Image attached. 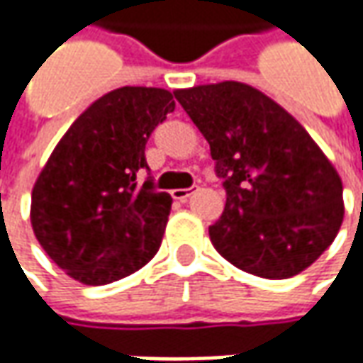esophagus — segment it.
<instances>
[{
	"label": "esophagus",
	"mask_w": 363,
	"mask_h": 363,
	"mask_svg": "<svg viewBox=\"0 0 363 363\" xmlns=\"http://www.w3.org/2000/svg\"><path fill=\"white\" fill-rule=\"evenodd\" d=\"M194 191H198V186H194V188H184V189H174L172 191V196H174L175 200H179V202H186L189 196L194 194Z\"/></svg>",
	"instance_id": "esophagus-1"
}]
</instances>
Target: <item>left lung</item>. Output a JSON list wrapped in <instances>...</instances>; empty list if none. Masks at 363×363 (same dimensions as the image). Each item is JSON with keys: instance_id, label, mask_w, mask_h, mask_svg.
<instances>
[{"instance_id": "obj_1", "label": "left lung", "mask_w": 363, "mask_h": 363, "mask_svg": "<svg viewBox=\"0 0 363 363\" xmlns=\"http://www.w3.org/2000/svg\"><path fill=\"white\" fill-rule=\"evenodd\" d=\"M210 143L226 206L210 240L240 271L295 277L335 240L343 222L342 177L325 153L264 92L224 80L174 91Z\"/></svg>"}]
</instances>
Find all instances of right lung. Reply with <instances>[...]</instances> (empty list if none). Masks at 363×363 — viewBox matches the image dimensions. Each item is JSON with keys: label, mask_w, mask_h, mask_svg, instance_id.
Returning <instances> with one entry per match:
<instances>
[{"label": "right lung", "mask_w": 363, "mask_h": 363, "mask_svg": "<svg viewBox=\"0 0 363 363\" xmlns=\"http://www.w3.org/2000/svg\"><path fill=\"white\" fill-rule=\"evenodd\" d=\"M175 108L174 94L123 86L96 99L42 167L30 220L40 246L82 285H108L145 267L160 250L172 196L153 182L145 145Z\"/></svg>", "instance_id": "right-lung-1"}]
</instances>
